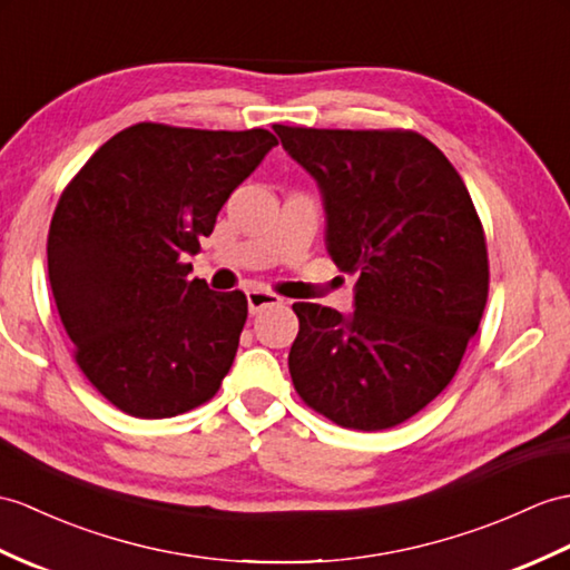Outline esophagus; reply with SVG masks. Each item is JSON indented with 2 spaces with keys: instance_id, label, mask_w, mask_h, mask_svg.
Wrapping results in <instances>:
<instances>
[{
  "instance_id": "34e87169",
  "label": "esophagus",
  "mask_w": 570,
  "mask_h": 570,
  "mask_svg": "<svg viewBox=\"0 0 570 570\" xmlns=\"http://www.w3.org/2000/svg\"><path fill=\"white\" fill-rule=\"evenodd\" d=\"M284 298L272 294V291H264V288H249L247 291V308L249 315H257L264 308H272V306H282Z\"/></svg>"
}]
</instances>
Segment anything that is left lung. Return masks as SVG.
I'll list each match as a JSON object with an SVG mask.
<instances>
[{"label":"left lung","mask_w":570,"mask_h":570,"mask_svg":"<svg viewBox=\"0 0 570 570\" xmlns=\"http://www.w3.org/2000/svg\"><path fill=\"white\" fill-rule=\"evenodd\" d=\"M315 179L325 247L356 274L354 311L294 303L288 372L342 428L376 432L454 379L488 301L483 225L444 153L413 130L274 126Z\"/></svg>","instance_id":"obj_1"}]
</instances>
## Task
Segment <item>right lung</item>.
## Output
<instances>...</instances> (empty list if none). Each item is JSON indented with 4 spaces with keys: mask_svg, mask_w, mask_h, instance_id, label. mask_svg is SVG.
<instances>
[{
    "mask_svg": "<svg viewBox=\"0 0 570 570\" xmlns=\"http://www.w3.org/2000/svg\"><path fill=\"white\" fill-rule=\"evenodd\" d=\"M274 145L264 128L136 124L62 191L48 233L52 298L75 362L124 413H187L230 372L247 298L189 282L184 259Z\"/></svg>",
    "mask_w": 570,
    "mask_h": 570,
    "instance_id": "obj_1",
    "label": "right lung"
}]
</instances>
